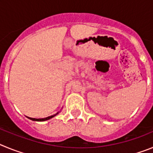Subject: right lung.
Instances as JSON below:
<instances>
[{"label":"right lung","instance_id":"1","mask_svg":"<svg viewBox=\"0 0 153 153\" xmlns=\"http://www.w3.org/2000/svg\"><path fill=\"white\" fill-rule=\"evenodd\" d=\"M60 112H57V113H56V114L54 115H52V116H51V117H46V118H41V119H36V118H31V117H27L28 119H30V120H33V121H37V122H44V121H46V120H50V119L53 118V117H54L55 116H56V115L58 114V113H60Z\"/></svg>","mask_w":153,"mask_h":153}]
</instances>
